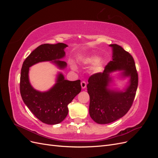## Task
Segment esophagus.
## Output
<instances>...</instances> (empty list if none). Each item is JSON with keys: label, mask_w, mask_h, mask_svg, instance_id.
Wrapping results in <instances>:
<instances>
[{"label": "esophagus", "mask_w": 158, "mask_h": 158, "mask_svg": "<svg viewBox=\"0 0 158 158\" xmlns=\"http://www.w3.org/2000/svg\"><path fill=\"white\" fill-rule=\"evenodd\" d=\"M81 86H82V89H85L86 88V83H85L84 81H82V82H81Z\"/></svg>", "instance_id": "obj_1"}]
</instances>
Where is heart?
Masks as SVG:
<instances>
[{
    "mask_svg": "<svg viewBox=\"0 0 158 158\" xmlns=\"http://www.w3.org/2000/svg\"><path fill=\"white\" fill-rule=\"evenodd\" d=\"M100 60H101V57L98 56V55H91L89 56L86 58H85L83 60L84 63L90 66H94V65H96L98 64ZM102 69V66L101 64H98L95 67V71L97 72V73H99V72H101Z\"/></svg>",
    "mask_w": 158,
    "mask_h": 158,
    "instance_id": "1",
    "label": "heart"
}]
</instances>
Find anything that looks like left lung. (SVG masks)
<instances>
[{
	"instance_id": "obj_1",
	"label": "left lung",
	"mask_w": 158,
	"mask_h": 158,
	"mask_svg": "<svg viewBox=\"0 0 158 158\" xmlns=\"http://www.w3.org/2000/svg\"><path fill=\"white\" fill-rule=\"evenodd\" d=\"M113 60L103 73L91 76L87 85L89 95V115L98 124H109L123 117L130 109L138 87V73L131 54L117 44H111ZM121 71L120 79L128 78L123 90L113 89L114 71Z\"/></svg>"
}]
</instances>
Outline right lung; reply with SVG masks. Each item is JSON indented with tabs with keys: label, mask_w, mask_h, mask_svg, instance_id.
<instances>
[{
	"label": "right lung",
	"mask_w": 158,
	"mask_h": 158,
	"mask_svg": "<svg viewBox=\"0 0 158 158\" xmlns=\"http://www.w3.org/2000/svg\"><path fill=\"white\" fill-rule=\"evenodd\" d=\"M67 47L63 43L41 45L22 64L20 89L23 102L39 120L47 125L59 124L67 116L68 105L81 91L80 80H65L64 75L59 72L53 86L45 92H40L30 82V68L37 63L49 61L59 69H65L67 64L62 59L65 56L64 49Z\"/></svg>",
	"instance_id": "obj_1"
}]
</instances>
